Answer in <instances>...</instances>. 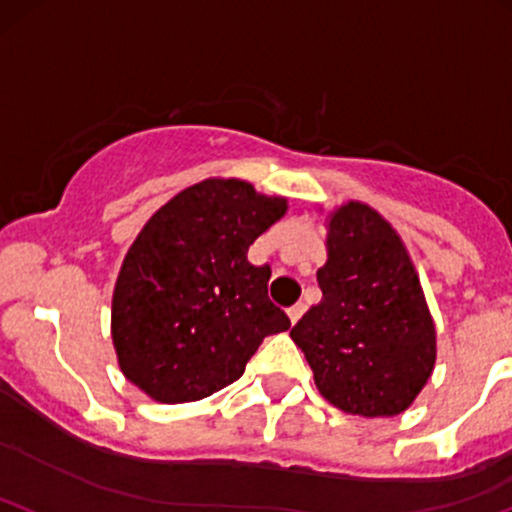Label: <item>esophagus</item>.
Returning a JSON list of instances; mask_svg holds the SVG:
<instances>
[{
  "label": "esophagus",
  "mask_w": 512,
  "mask_h": 512,
  "mask_svg": "<svg viewBox=\"0 0 512 512\" xmlns=\"http://www.w3.org/2000/svg\"><path fill=\"white\" fill-rule=\"evenodd\" d=\"M304 311H306V306H304V304H294V306H289V309H287L289 321H292V324H297V321L301 319V316H304Z\"/></svg>",
  "instance_id": "34e87169"
}]
</instances>
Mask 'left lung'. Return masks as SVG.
Here are the masks:
<instances>
[{
    "instance_id": "8db88e82",
    "label": "left lung",
    "mask_w": 512,
    "mask_h": 512,
    "mask_svg": "<svg viewBox=\"0 0 512 512\" xmlns=\"http://www.w3.org/2000/svg\"><path fill=\"white\" fill-rule=\"evenodd\" d=\"M324 292L292 328L321 395L358 417L410 410L437 363V328L407 245L375 208L326 213Z\"/></svg>"
}]
</instances>
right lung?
Returning <instances> with one entry per match:
<instances>
[{"label": "right lung", "instance_id": "add662e5", "mask_svg": "<svg viewBox=\"0 0 512 512\" xmlns=\"http://www.w3.org/2000/svg\"><path fill=\"white\" fill-rule=\"evenodd\" d=\"M287 211L284 196L211 176L144 223L112 292V346L129 383L161 405L203 400L245 373L265 336L287 331L267 299L270 267L247 262Z\"/></svg>", "mask_w": 512, "mask_h": 512}]
</instances>
